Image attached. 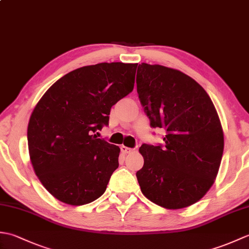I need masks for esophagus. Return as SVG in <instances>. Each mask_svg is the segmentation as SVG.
Wrapping results in <instances>:
<instances>
[{
	"label": "esophagus",
	"mask_w": 249,
	"mask_h": 249,
	"mask_svg": "<svg viewBox=\"0 0 249 249\" xmlns=\"http://www.w3.org/2000/svg\"><path fill=\"white\" fill-rule=\"evenodd\" d=\"M121 152L123 153V154H128V153L133 152V149H130V147H127V146L122 145V146H121Z\"/></svg>",
	"instance_id": "34e87169"
}]
</instances>
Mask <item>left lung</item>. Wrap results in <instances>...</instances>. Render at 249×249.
Wrapping results in <instances>:
<instances>
[{
	"mask_svg": "<svg viewBox=\"0 0 249 249\" xmlns=\"http://www.w3.org/2000/svg\"><path fill=\"white\" fill-rule=\"evenodd\" d=\"M136 82L151 127L166 129L163 144L139 149L144 158L136 173L141 192L165 209L186 208L217 176L224 152L217 111L204 89L179 71L142 63Z\"/></svg>",
	"mask_w": 249,
	"mask_h": 249,
	"instance_id": "obj_1",
	"label": "left lung"
}]
</instances>
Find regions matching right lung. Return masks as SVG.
I'll list each match as a JSON object with an SVG mask.
<instances>
[{
    "mask_svg": "<svg viewBox=\"0 0 249 249\" xmlns=\"http://www.w3.org/2000/svg\"><path fill=\"white\" fill-rule=\"evenodd\" d=\"M138 64L99 63L66 73L37 103L28 126L32 166L57 200L83 205L102 196L120 147L94 135L111 107L134 89Z\"/></svg>",
    "mask_w": 249,
    "mask_h": 249,
    "instance_id": "add662e5",
    "label": "right lung"
}]
</instances>
